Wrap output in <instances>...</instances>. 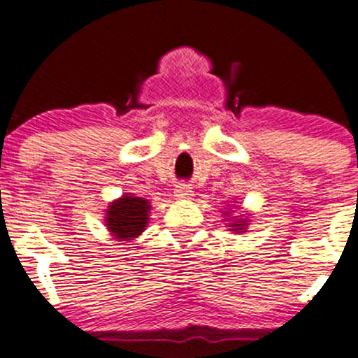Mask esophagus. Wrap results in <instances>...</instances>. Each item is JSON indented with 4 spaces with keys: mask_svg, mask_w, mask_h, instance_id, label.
Returning <instances> with one entry per match:
<instances>
[{
    "mask_svg": "<svg viewBox=\"0 0 358 358\" xmlns=\"http://www.w3.org/2000/svg\"><path fill=\"white\" fill-rule=\"evenodd\" d=\"M174 194L179 198V200H184V198H191L193 191H191L189 184H178L174 189Z\"/></svg>",
    "mask_w": 358,
    "mask_h": 358,
    "instance_id": "1",
    "label": "esophagus"
}]
</instances>
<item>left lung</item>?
<instances>
[{
    "instance_id": "1",
    "label": "left lung",
    "mask_w": 358,
    "mask_h": 358,
    "mask_svg": "<svg viewBox=\"0 0 358 358\" xmlns=\"http://www.w3.org/2000/svg\"><path fill=\"white\" fill-rule=\"evenodd\" d=\"M229 210H231V205H229L228 210H222V215H224V221L226 224H228V231H233V233H245L247 228H249L250 224V219L249 215L250 214H240V215H229Z\"/></svg>"
}]
</instances>
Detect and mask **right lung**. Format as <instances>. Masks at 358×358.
<instances>
[{
  "mask_svg": "<svg viewBox=\"0 0 358 358\" xmlns=\"http://www.w3.org/2000/svg\"><path fill=\"white\" fill-rule=\"evenodd\" d=\"M151 201L146 198L125 193L113 200L106 208V229L118 242H132L143 235L150 222Z\"/></svg>",
  "mask_w": 358,
  "mask_h": 358,
  "instance_id": "right-lung-1",
  "label": "right lung"
}]
</instances>
